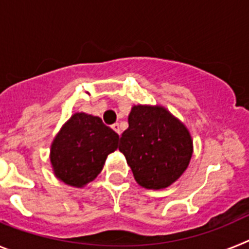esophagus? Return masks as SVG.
Wrapping results in <instances>:
<instances>
[{
    "mask_svg": "<svg viewBox=\"0 0 249 249\" xmlns=\"http://www.w3.org/2000/svg\"><path fill=\"white\" fill-rule=\"evenodd\" d=\"M112 129H113L117 135H121V128H120V124L118 123H114V124H112Z\"/></svg>",
    "mask_w": 249,
    "mask_h": 249,
    "instance_id": "34e87169",
    "label": "esophagus"
}]
</instances>
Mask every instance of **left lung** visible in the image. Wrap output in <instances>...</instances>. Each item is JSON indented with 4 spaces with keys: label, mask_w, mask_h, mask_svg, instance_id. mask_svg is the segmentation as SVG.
<instances>
[{
    "label": "left lung",
    "mask_w": 249,
    "mask_h": 249,
    "mask_svg": "<svg viewBox=\"0 0 249 249\" xmlns=\"http://www.w3.org/2000/svg\"><path fill=\"white\" fill-rule=\"evenodd\" d=\"M118 149L140 186L162 190L187 169L193 142L187 127L164 107L138 105L132 107Z\"/></svg>",
    "instance_id": "1"
}]
</instances>
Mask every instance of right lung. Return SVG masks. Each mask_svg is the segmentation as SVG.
<instances>
[{"mask_svg": "<svg viewBox=\"0 0 249 249\" xmlns=\"http://www.w3.org/2000/svg\"><path fill=\"white\" fill-rule=\"evenodd\" d=\"M118 140L100 117L77 112L51 144L54 176L68 186L82 188L100 175L107 156L117 149Z\"/></svg>", "mask_w": 249, "mask_h": 249, "instance_id": "1", "label": "right lung"}]
</instances>
